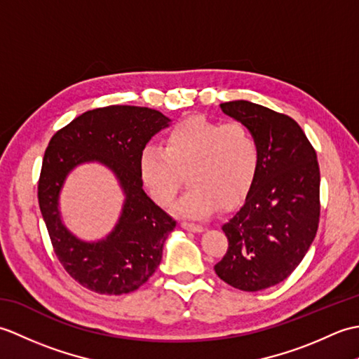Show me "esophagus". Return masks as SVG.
<instances>
[{
  "instance_id": "obj_1",
  "label": "esophagus",
  "mask_w": 359,
  "mask_h": 359,
  "mask_svg": "<svg viewBox=\"0 0 359 359\" xmlns=\"http://www.w3.org/2000/svg\"><path fill=\"white\" fill-rule=\"evenodd\" d=\"M182 228H184V230H188V231H193V233H202L205 230L203 225L191 224V222H182Z\"/></svg>"
}]
</instances>
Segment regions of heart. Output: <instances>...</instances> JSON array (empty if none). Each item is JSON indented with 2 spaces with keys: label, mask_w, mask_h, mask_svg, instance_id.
<instances>
[{
  "label": "heart",
  "mask_w": 359,
  "mask_h": 359,
  "mask_svg": "<svg viewBox=\"0 0 359 359\" xmlns=\"http://www.w3.org/2000/svg\"><path fill=\"white\" fill-rule=\"evenodd\" d=\"M259 166L261 144L245 123L203 116L177 121L165 133L163 148L147 144L139 154L140 182L160 207L172 205L188 174L191 188L175 210L191 217L241 202Z\"/></svg>",
  "instance_id": "heart-1"
}]
</instances>
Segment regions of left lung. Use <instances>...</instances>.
<instances>
[{"instance_id": "left-lung-1", "label": "left lung", "mask_w": 359, "mask_h": 359, "mask_svg": "<svg viewBox=\"0 0 359 359\" xmlns=\"http://www.w3.org/2000/svg\"><path fill=\"white\" fill-rule=\"evenodd\" d=\"M261 144V166L242 207L222 225L228 250L217 276L243 292L287 279L306 256L319 224L316 151L296 121L247 100L220 104Z\"/></svg>"}]
</instances>
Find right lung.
Returning <instances> with one entry per match:
<instances>
[{
	"label": "right lung",
	"mask_w": 359,
	"mask_h": 359,
	"mask_svg": "<svg viewBox=\"0 0 359 359\" xmlns=\"http://www.w3.org/2000/svg\"><path fill=\"white\" fill-rule=\"evenodd\" d=\"M162 112L140 106H106L81 114L60 129L44 152L38 203L53 251L71 278L100 294L131 293L162 261L163 243L175 220L152 202L139 177V154L151 137L170 123ZM108 165L124 189L119 222L104 240L85 243L61 222L59 191L74 167Z\"/></svg>",
	"instance_id": "right-lung-1"
}]
</instances>
